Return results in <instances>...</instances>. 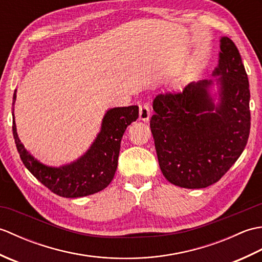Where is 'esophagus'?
<instances>
[{
  "label": "esophagus",
  "mask_w": 262,
  "mask_h": 262,
  "mask_svg": "<svg viewBox=\"0 0 262 262\" xmlns=\"http://www.w3.org/2000/svg\"><path fill=\"white\" fill-rule=\"evenodd\" d=\"M149 117H151V109L146 102L140 103V119L143 121H148Z\"/></svg>",
  "instance_id": "1"
}]
</instances>
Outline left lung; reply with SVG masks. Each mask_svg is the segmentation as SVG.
<instances>
[{"mask_svg":"<svg viewBox=\"0 0 262 262\" xmlns=\"http://www.w3.org/2000/svg\"><path fill=\"white\" fill-rule=\"evenodd\" d=\"M219 65L211 80L191 82L182 92L159 94L149 126L161 171L169 182L206 188L219 181L247 145L251 115L246 69L235 43L221 38ZM220 85V102L209 88Z\"/></svg>","mask_w":262,"mask_h":262,"instance_id":"1","label":"left lung"}]
</instances>
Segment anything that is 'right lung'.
Listing matches in <instances>:
<instances>
[{
    "mask_svg": "<svg viewBox=\"0 0 262 262\" xmlns=\"http://www.w3.org/2000/svg\"><path fill=\"white\" fill-rule=\"evenodd\" d=\"M137 118V105L108 110L102 119L101 130L90 148L74 162L59 168L42 164L27 151L16 134L14 115L12 130L21 161L32 176L58 196L77 198L101 191L114 179L122 135L127 126Z\"/></svg>",
    "mask_w": 262,
    "mask_h": 262,
    "instance_id": "obj_1",
    "label": "right lung"
}]
</instances>
